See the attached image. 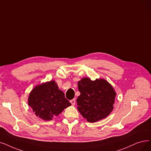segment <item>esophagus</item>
Returning <instances> with one entry per match:
<instances>
[{
  "instance_id": "34e87169",
  "label": "esophagus",
  "mask_w": 151,
  "mask_h": 151,
  "mask_svg": "<svg viewBox=\"0 0 151 151\" xmlns=\"http://www.w3.org/2000/svg\"><path fill=\"white\" fill-rule=\"evenodd\" d=\"M70 102L71 103V104L72 105H74L76 104V99H72L71 100H70Z\"/></svg>"
}]
</instances>
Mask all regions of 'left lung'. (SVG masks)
I'll return each mask as SVG.
<instances>
[{
  "mask_svg": "<svg viewBox=\"0 0 151 151\" xmlns=\"http://www.w3.org/2000/svg\"><path fill=\"white\" fill-rule=\"evenodd\" d=\"M78 89L81 95L76 100L77 110L88 122L105 118L113 110L116 93L106 80L83 78L78 82Z\"/></svg>",
  "mask_w": 151,
  "mask_h": 151,
  "instance_id": "8db88e82",
  "label": "left lung"
}]
</instances>
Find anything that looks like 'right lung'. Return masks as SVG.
<instances>
[{"label":"right lung","mask_w":151,"mask_h":151,"mask_svg":"<svg viewBox=\"0 0 151 151\" xmlns=\"http://www.w3.org/2000/svg\"><path fill=\"white\" fill-rule=\"evenodd\" d=\"M28 104L36 116L45 121L51 120L71 105L54 81L36 86L29 95Z\"/></svg>","instance_id":"add662e5"}]
</instances>
